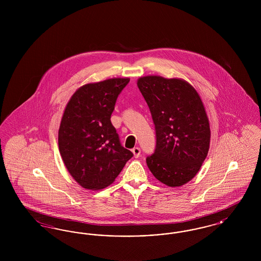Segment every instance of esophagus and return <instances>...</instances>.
<instances>
[{"instance_id": "34e87169", "label": "esophagus", "mask_w": 261, "mask_h": 261, "mask_svg": "<svg viewBox=\"0 0 261 261\" xmlns=\"http://www.w3.org/2000/svg\"><path fill=\"white\" fill-rule=\"evenodd\" d=\"M132 152H133V154H134L135 158H139V155H140V153H141V149L136 147V148H134V149H132Z\"/></svg>"}]
</instances>
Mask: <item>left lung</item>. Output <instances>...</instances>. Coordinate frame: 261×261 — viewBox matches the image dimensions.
I'll use <instances>...</instances> for the list:
<instances>
[{
	"mask_svg": "<svg viewBox=\"0 0 261 261\" xmlns=\"http://www.w3.org/2000/svg\"><path fill=\"white\" fill-rule=\"evenodd\" d=\"M137 85L155 129V149L146 160L148 167L163 184L182 186L198 173L210 149L203 103L197 91L181 79L145 76Z\"/></svg>",
	"mask_w": 261,
	"mask_h": 261,
	"instance_id": "obj_1",
	"label": "left lung"
}]
</instances>
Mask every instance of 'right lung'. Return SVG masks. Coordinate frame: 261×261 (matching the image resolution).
I'll use <instances>...</instances> for the list:
<instances>
[{"label": "right lung", "mask_w": 261, "mask_h": 261, "mask_svg": "<svg viewBox=\"0 0 261 261\" xmlns=\"http://www.w3.org/2000/svg\"><path fill=\"white\" fill-rule=\"evenodd\" d=\"M129 78H112L79 88L69 99L59 130V149L68 172L85 189H103L133 153L120 143L111 121Z\"/></svg>", "instance_id": "right-lung-1"}]
</instances>
